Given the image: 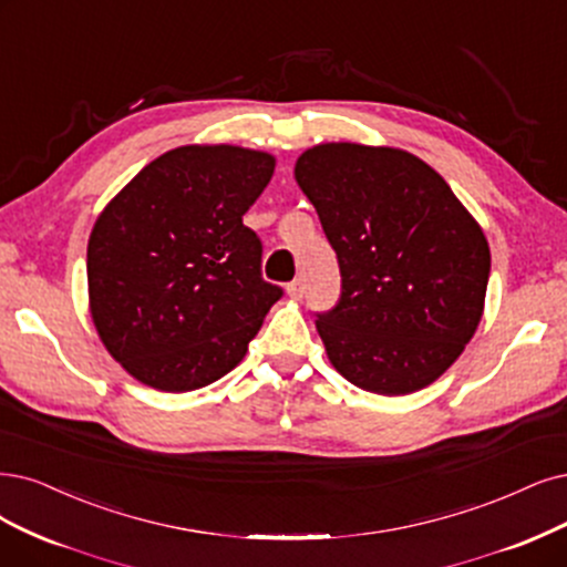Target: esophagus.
Here are the masks:
<instances>
[{
  "instance_id": "1",
  "label": "esophagus",
  "mask_w": 567,
  "mask_h": 567,
  "mask_svg": "<svg viewBox=\"0 0 567 567\" xmlns=\"http://www.w3.org/2000/svg\"><path fill=\"white\" fill-rule=\"evenodd\" d=\"M287 295H289L291 299H301V297H303V282H301V278L291 280V282L287 285Z\"/></svg>"
}]
</instances>
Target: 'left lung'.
Wrapping results in <instances>:
<instances>
[{
    "mask_svg": "<svg viewBox=\"0 0 567 567\" xmlns=\"http://www.w3.org/2000/svg\"><path fill=\"white\" fill-rule=\"evenodd\" d=\"M295 173L341 268L339 303L316 322L331 364L375 394L430 385L484 312V230L442 175L402 150L320 144Z\"/></svg>",
    "mask_w": 567,
    "mask_h": 567,
    "instance_id": "left-lung-1",
    "label": "left lung"
}]
</instances>
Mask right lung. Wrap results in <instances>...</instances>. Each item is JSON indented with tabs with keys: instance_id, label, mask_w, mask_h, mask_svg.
<instances>
[{
	"instance_id": "right-lung-1",
	"label": "right lung",
	"mask_w": 567,
	"mask_h": 567,
	"mask_svg": "<svg viewBox=\"0 0 567 567\" xmlns=\"http://www.w3.org/2000/svg\"><path fill=\"white\" fill-rule=\"evenodd\" d=\"M276 158L240 146H179L104 207L89 240L91 316L112 358L144 385L188 392L219 381L282 287L243 215Z\"/></svg>"
}]
</instances>
